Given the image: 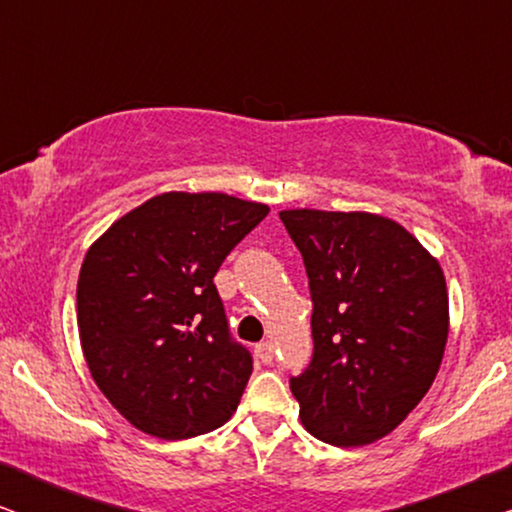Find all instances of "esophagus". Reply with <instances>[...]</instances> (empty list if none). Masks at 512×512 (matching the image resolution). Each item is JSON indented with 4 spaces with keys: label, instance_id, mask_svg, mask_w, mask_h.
<instances>
[{
    "label": "esophagus",
    "instance_id": "1",
    "mask_svg": "<svg viewBox=\"0 0 512 512\" xmlns=\"http://www.w3.org/2000/svg\"><path fill=\"white\" fill-rule=\"evenodd\" d=\"M256 356L263 363H270L272 356H275V345H272V342H268V340L261 342V345H256Z\"/></svg>",
    "mask_w": 512,
    "mask_h": 512
}]
</instances>
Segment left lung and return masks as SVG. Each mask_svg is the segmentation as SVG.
<instances>
[{"instance_id": "obj_1", "label": "left lung", "mask_w": 512, "mask_h": 512, "mask_svg": "<svg viewBox=\"0 0 512 512\" xmlns=\"http://www.w3.org/2000/svg\"><path fill=\"white\" fill-rule=\"evenodd\" d=\"M310 279V368L291 380L314 438L361 447L396 429L436 380L450 333L445 275L401 223L284 209Z\"/></svg>"}]
</instances>
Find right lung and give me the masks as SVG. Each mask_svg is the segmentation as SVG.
<instances>
[{
  "label": "right lung",
  "instance_id": "add662e5",
  "mask_svg": "<svg viewBox=\"0 0 512 512\" xmlns=\"http://www.w3.org/2000/svg\"><path fill=\"white\" fill-rule=\"evenodd\" d=\"M268 212L226 193L170 191L90 244L76 284L81 349L135 429L186 440L233 417L251 356L230 340L214 275Z\"/></svg>",
  "mask_w": 512,
  "mask_h": 512
}]
</instances>
